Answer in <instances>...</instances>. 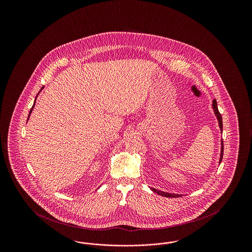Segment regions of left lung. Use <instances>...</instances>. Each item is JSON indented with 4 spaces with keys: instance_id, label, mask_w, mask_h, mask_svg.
<instances>
[{
    "instance_id": "obj_1",
    "label": "left lung",
    "mask_w": 252,
    "mask_h": 252,
    "mask_svg": "<svg viewBox=\"0 0 252 252\" xmlns=\"http://www.w3.org/2000/svg\"><path fill=\"white\" fill-rule=\"evenodd\" d=\"M213 108H214V111H215V114H216V118L218 120V124H219V127H220V130L222 131L223 130V123H222V116L217 108V103H216V100L215 99L213 101ZM223 152H224V145H223V140L221 141V154H220V159H219V163H221L222 161V158H223ZM151 190L153 192L158 193L159 195L161 196H165V197H180L181 196V194H177V193H170V192H162V191H159V190H157L155 188H151Z\"/></svg>"
}]
</instances>
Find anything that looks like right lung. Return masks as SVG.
I'll list each match as a JSON object with an SVG mask.
<instances>
[{
  "label": "right lung",
  "mask_w": 252,
  "mask_h": 252,
  "mask_svg": "<svg viewBox=\"0 0 252 252\" xmlns=\"http://www.w3.org/2000/svg\"><path fill=\"white\" fill-rule=\"evenodd\" d=\"M35 103H36V100H35V102H34V105H33V107H32V108L30 109V112H29V115H28V118H29V116H30V113L32 112V110H33V108H34V106H35Z\"/></svg>",
  "instance_id": "1"
}]
</instances>
